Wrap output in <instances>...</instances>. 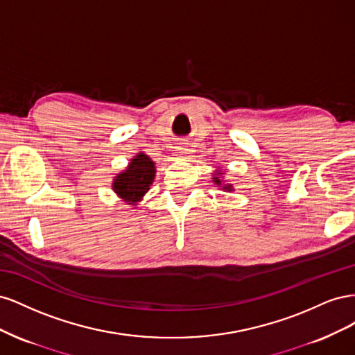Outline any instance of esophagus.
I'll return each mask as SVG.
<instances>
[{
  "label": "esophagus",
  "instance_id": "obj_1",
  "mask_svg": "<svg viewBox=\"0 0 355 355\" xmlns=\"http://www.w3.org/2000/svg\"><path fill=\"white\" fill-rule=\"evenodd\" d=\"M188 151H189V149H187V148H184V146L179 148V153H180V154H189Z\"/></svg>",
  "mask_w": 355,
  "mask_h": 355
}]
</instances>
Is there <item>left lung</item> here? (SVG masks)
<instances>
[{"instance_id": "obj_1", "label": "left lung", "mask_w": 355, "mask_h": 355, "mask_svg": "<svg viewBox=\"0 0 355 355\" xmlns=\"http://www.w3.org/2000/svg\"><path fill=\"white\" fill-rule=\"evenodd\" d=\"M220 175H222V173H220ZM213 179H214V180H213L214 184H218V185L220 184V179H219V178H213ZM223 189H228V191H231V187H225Z\"/></svg>"}]
</instances>
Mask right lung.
<instances>
[{
	"mask_svg": "<svg viewBox=\"0 0 355 355\" xmlns=\"http://www.w3.org/2000/svg\"><path fill=\"white\" fill-rule=\"evenodd\" d=\"M155 176V166L148 155L139 153L132 161L124 173H120L114 179V191L128 204L141 201L142 196L149 189Z\"/></svg>",
	"mask_w": 355,
	"mask_h": 355,
	"instance_id": "obj_1",
	"label": "right lung"
}]
</instances>
